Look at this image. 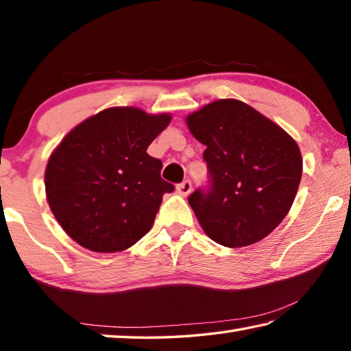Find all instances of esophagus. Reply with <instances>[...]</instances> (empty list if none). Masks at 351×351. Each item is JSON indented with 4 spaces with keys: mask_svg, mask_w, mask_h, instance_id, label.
<instances>
[{
    "mask_svg": "<svg viewBox=\"0 0 351 351\" xmlns=\"http://www.w3.org/2000/svg\"><path fill=\"white\" fill-rule=\"evenodd\" d=\"M176 192L180 193L181 197H187V195L192 192V182H190L189 180H186V181H182L181 184H178Z\"/></svg>",
    "mask_w": 351,
    "mask_h": 351,
    "instance_id": "esophagus-1",
    "label": "esophagus"
}]
</instances>
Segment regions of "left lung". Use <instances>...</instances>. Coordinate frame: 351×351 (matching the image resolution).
<instances>
[{"instance_id": "1", "label": "left lung", "mask_w": 351, "mask_h": 351, "mask_svg": "<svg viewBox=\"0 0 351 351\" xmlns=\"http://www.w3.org/2000/svg\"><path fill=\"white\" fill-rule=\"evenodd\" d=\"M206 145L212 186L189 204L206 235L226 247L268 237L294 203L302 178L297 142L276 122L237 99H219L186 117Z\"/></svg>"}]
</instances>
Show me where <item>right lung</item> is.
<instances>
[{
	"label": "right lung",
	"instance_id": "1",
	"mask_svg": "<svg viewBox=\"0 0 351 351\" xmlns=\"http://www.w3.org/2000/svg\"><path fill=\"white\" fill-rule=\"evenodd\" d=\"M171 121L112 106L74 127L49 156L46 198L71 239L94 252H121L152 229L162 195L175 187L148 145Z\"/></svg>",
	"mask_w": 351,
	"mask_h": 351
}]
</instances>
